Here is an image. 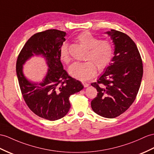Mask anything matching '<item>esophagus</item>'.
I'll list each match as a JSON object with an SVG mask.
<instances>
[{
  "mask_svg": "<svg viewBox=\"0 0 154 154\" xmlns=\"http://www.w3.org/2000/svg\"><path fill=\"white\" fill-rule=\"evenodd\" d=\"M82 84H83V85L84 86L85 88H87L89 86V84L87 83V82H82Z\"/></svg>",
  "mask_w": 154,
  "mask_h": 154,
  "instance_id": "esophagus-1",
  "label": "esophagus"
}]
</instances>
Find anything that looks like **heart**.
<instances>
[{
  "label": "heart",
  "mask_w": 154,
  "mask_h": 154,
  "mask_svg": "<svg viewBox=\"0 0 154 154\" xmlns=\"http://www.w3.org/2000/svg\"><path fill=\"white\" fill-rule=\"evenodd\" d=\"M78 43L88 48L85 55V61L75 62L69 67V74L77 80L85 81L95 76L97 69L102 71L109 65L113 56V46L106 39L97 40L88 31L79 34L76 38ZM61 61L68 64L70 61L69 45L64 43L59 50Z\"/></svg>",
  "instance_id": "heart-1"
}]
</instances>
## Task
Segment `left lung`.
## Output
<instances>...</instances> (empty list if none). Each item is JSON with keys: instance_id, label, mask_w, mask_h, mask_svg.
<instances>
[{"instance_id": "left-lung-1", "label": "left lung", "mask_w": 154, "mask_h": 154, "mask_svg": "<svg viewBox=\"0 0 154 154\" xmlns=\"http://www.w3.org/2000/svg\"><path fill=\"white\" fill-rule=\"evenodd\" d=\"M107 34L115 44L114 57L105 72L91 84L98 93L91 106L98 115L114 118L125 112L135 100L143 66L137 45L128 35L114 29Z\"/></svg>"}]
</instances>
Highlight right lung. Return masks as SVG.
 <instances>
[{"label": "right lung", "mask_w": 154, "mask_h": 154, "mask_svg": "<svg viewBox=\"0 0 154 154\" xmlns=\"http://www.w3.org/2000/svg\"><path fill=\"white\" fill-rule=\"evenodd\" d=\"M66 32L49 29L33 35L25 43L16 62V73L25 103L32 112L50 121L59 119L68 113L69 97L84 88L80 81L70 76L61 62L59 50ZM33 54H42L49 66L48 74L40 84H32L24 78L23 65Z\"/></svg>", "instance_id": "obj_1"}]
</instances>
